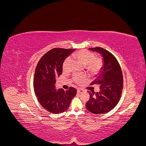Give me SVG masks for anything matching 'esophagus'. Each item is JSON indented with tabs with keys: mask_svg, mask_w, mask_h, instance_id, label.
<instances>
[{
	"mask_svg": "<svg viewBox=\"0 0 146 146\" xmlns=\"http://www.w3.org/2000/svg\"><path fill=\"white\" fill-rule=\"evenodd\" d=\"M84 92V90L82 89H80V88H78V89H77L78 93H82V92Z\"/></svg>",
	"mask_w": 146,
	"mask_h": 146,
	"instance_id": "34e87169",
	"label": "esophagus"
}]
</instances>
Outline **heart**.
<instances>
[{"label": "heart", "instance_id": "heart-1", "mask_svg": "<svg viewBox=\"0 0 146 146\" xmlns=\"http://www.w3.org/2000/svg\"><path fill=\"white\" fill-rule=\"evenodd\" d=\"M73 58L77 60L78 61L85 65V69L91 74H96L100 69L102 66V60L95 57V55L90 51L86 50H80L72 55ZM70 65V59L66 58L63 64V68L64 70L69 69ZM86 78V75H76L74 77V81L81 83L85 80Z\"/></svg>", "mask_w": 146, "mask_h": 146}]
</instances>
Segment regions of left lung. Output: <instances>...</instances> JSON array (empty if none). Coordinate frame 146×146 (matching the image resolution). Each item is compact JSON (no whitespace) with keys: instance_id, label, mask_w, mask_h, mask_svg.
I'll use <instances>...</instances> for the list:
<instances>
[{"instance_id":"8db88e82","label":"left lung","mask_w":146,"mask_h":146,"mask_svg":"<svg viewBox=\"0 0 146 146\" xmlns=\"http://www.w3.org/2000/svg\"><path fill=\"white\" fill-rule=\"evenodd\" d=\"M102 57V66L91 83L99 84L100 91H90V99L86 104L88 111L94 114H104L116 107L121 97L123 88V76L121 66L111 53L97 47L89 48Z\"/></svg>"}]
</instances>
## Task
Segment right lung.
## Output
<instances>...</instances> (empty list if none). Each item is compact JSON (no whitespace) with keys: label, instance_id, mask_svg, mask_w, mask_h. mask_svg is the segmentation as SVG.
I'll list each match as a JSON object with an SVG mask.
<instances>
[{"label":"right lung","instance_id":"add662e5","mask_svg":"<svg viewBox=\"0 0 146 146\" xmlns=\"http://www.w3.org/2000/svg\"><path fill=\"white\" fill-rule=\"evenodd\" d=\"M75 49L55 48L44 55L36 66L34 76V89L39 104L47 111L54 114L63 113L69 107L77 90L73 87L64 91L56 90V78L63 72L65 59Z\"/></svg>","mask_w":146,"mask_h":146}]
</instances>
